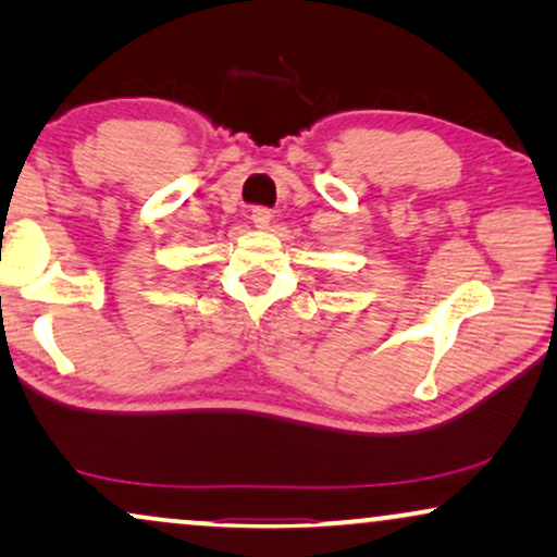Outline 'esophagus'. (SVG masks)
Returning <instances> with one entry per match:
<instances>
[{"instance_id":"esophagus-1","label":"esophagus","mask_w":557,"mask_h":557,"mask_svg":"<svg viewBox=\"0 0 557 557\" xmlns=\"http://www.w3.org/2000/svg\"><path fill=\"white\" fill-rule=\"evenodd\" d=\"M271 210L265 208H256L253 212H250V220H253V225L258 227V231H265V227L271 225Z\"/></svg>"}]
</instances>
